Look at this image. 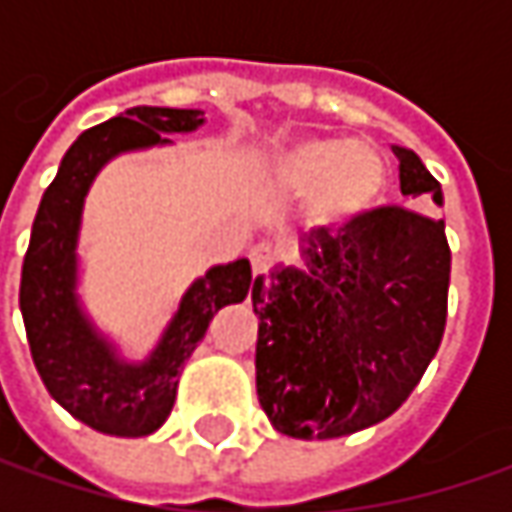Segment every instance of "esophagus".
<instances>
[{"instance_id": "obj_1", "label": "esophagus", "mask_w": 512, "mask_h": 512, "mask_svg": "<svg viewBox=\"0 0 512 512\" xmlns=\"http://www.w3.org/2000/svg\"><path fill=\"white\" fill-rule=\"evenodd\" d=\"M273 259H276V253L267 245L250 247V265H253V273H267V270L273 267Z\"/></svg>"}]
</instances>
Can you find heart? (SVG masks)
Segmentation results:
<instances>
[{"instance_id":"1","label":"heart","mask_w":512,"mask_h":512,"mask_svg":"<svg viewBox=\"0 0 512 512\" xmlns=\"http://www.w3.org/2000/svg\"><path fill=\"white\" fill-rule=\"evenodd\" d=\"M270 176L290 196H310L316 225L342 227L382 199L387 162L367 142L305 136L273 153Z\"/></svg>"}]
</instances>
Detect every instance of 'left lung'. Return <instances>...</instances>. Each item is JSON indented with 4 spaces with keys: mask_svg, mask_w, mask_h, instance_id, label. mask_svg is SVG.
<instances>
[{
    "mask_svg": "<svg viewBox=\"0 0 512 512\" xmlns=\"http://www.w3.org/2000/svg\"><path fill=\"white\" fill-rule=\"evenodd\" d=\"M402 196L442 185L413 150L393 145ZM305 270L253 282L256 393L293 439H339L393 416L436 356L447 322L444 222L410 207H373L305 236Z\"/></svg>",
    "mask_w": 512,
    "mask_h": 512,
    "instance_id": "left-lung-1",
    "label": "left lung"
}]
</instances>
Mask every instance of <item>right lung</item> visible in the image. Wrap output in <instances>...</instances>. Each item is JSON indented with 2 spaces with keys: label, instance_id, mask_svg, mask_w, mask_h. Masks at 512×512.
<instances>
[{
  "label": "right lung",
  "instance_id": "obj_1",
  "mask_svg": "<svg viewBox=\"0 0 512 512\" xmlns=\"http://www.w3.org/2000/svg\"><path fill=\"white\" fill-rule=\"evenodd\" d=\"M202 122V110L142 105L85 130L65 153L33 219L19 285L30 356L50 396L73 419L108 436L136 439L165 424L176 402L179 373L210 319L225 305L242 302L253 285L247 259L210 267L190 285L145 364L119 362L73 293L82 202L99 168L116 153L165 145V133H187Z\"/></svg>",
  "mask_w": 512,
  "mask_h": 512
}]
</instances>
